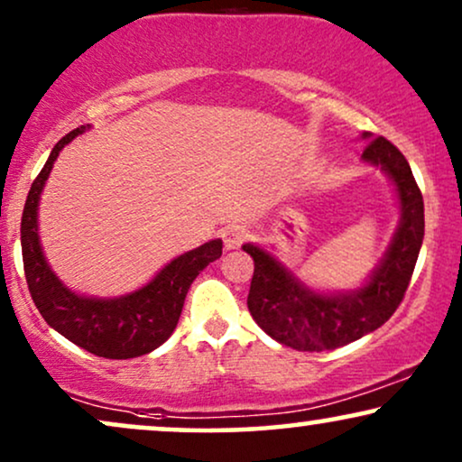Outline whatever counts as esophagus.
<instances>
[{"instance_id":"1","label":"esophagus","mask_w":462,"mask_h":462,"mask_svg":"<svg viewBox=\"0 0 462 462\" xmlns=\"http://www.w3.org/2000/svg\"><path fill=\"white\" fill-rule=\"evenodd\" d=\"M245 230L241 226H227L224 230V235H221V238H224V247L226 249H236L241 247L243 241H245Z\"/></svg>"}]
</instances>
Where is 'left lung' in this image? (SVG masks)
I'll use <instances>...</instances> for the list:
<instances>
[{"instance_id": "1", "label": "left lung", "mask_w": 462, "mask_h": 462, "mask_svg": "<svg viewBox=\"0 0 462 462\" xmlns=\"http://www.w3.org/2000/svg\"><path fill=\"white\" fill-rule=\"evenodd\" d=\"M362 160L382 166L396 183L402 219L386 258L371 282L354 294H313L291 273L254 245L243 251L254 258L247 296L249 313L274 341L299 352L337 349L386 324L405 299L424 238V200L405 155L383 136H371Z\"/></svg>"}]
</instances>
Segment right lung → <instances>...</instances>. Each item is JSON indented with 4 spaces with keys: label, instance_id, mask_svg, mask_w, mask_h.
Segmentation results:
<instances>
[{
    "label": "right lung",
    "instance_id": "right-lung-1",
    "mask_svg": "<svg viewBox=\"0 0 462 462\" xmlns=\"http://www.w3.org/2000/svg\"><path fill=\"white\" fill-rule=\"evenodd\" d=\"M83 132L85 125L76 127L55 144L27 194L21 217V249L27 288L46 324L69 338L74 346L110 360L136 358L153 352L172 335L191 282L202 268L219 258L221 241L204 243L202 247L179 255L149 285L124 299H83L63 288L40 249L36 230L38 200L52 171V162L69 140Z\"/></svg>",
    "mask_w": 462,
    "mask_h": 462
}]
</instances>
